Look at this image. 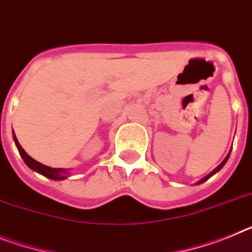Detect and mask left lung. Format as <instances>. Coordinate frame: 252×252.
<instances>
[{"instance_id":"1","label":"left lung","mask_w":252,"mask_h":252,"mask_svg":"<svg viewBox=\"0 0 252 252\" xmlns=\"http://www.w3.org/2000/svg\"><path fill=\"white\" fill-rule=\"evenodd\" d=\"M228 158H229V154H228V156H227V157H225V159H224V160H223V162H222V163H220V164H219V165H218V167H217V168H216V169H214V171H213V172H212V173H209V175L206 176V177H205V178H203V180H201V181H200V182H204V181H206V180H208V178H209V177H212V176H213V175H214V173H217V172H218V171H219V169L222 168L223 165H224V164H225V162H227V160H228Z\"/></svg>"}]
</instances>
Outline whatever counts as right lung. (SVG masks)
<instances>
[{
    "label": "right lung",
    "mask_w": 252,
    "mask_h": 252,
    "mask_svg": "<svg viewBox=\"0 0 252 252\" xmlns=\"http://www.w3.org/2000/svg\"><path fill=\"white\" fill-rule=\"evenodd\" d=\"M14 140H15V144H16V147H18L20 156L23 157L24 162H25V164H27L30 169H33V171L38 172V173L46 176V177L51 178V180H63V178H66V176L68 175L67 169L52 168V167H48V165H44L42 164V163L36 162L35 159H33L30 156H28L27 153H25V150H24L23 148H21L20 144H19L15 134H14Z\"/></svg>",
    "instance_id": "right-lung-1"
}]
</instances>
